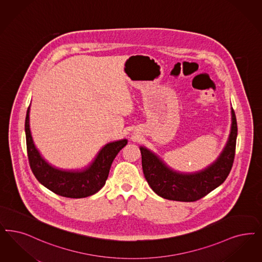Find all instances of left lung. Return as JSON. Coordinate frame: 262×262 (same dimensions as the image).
<instances>
[{
	"mask_svg": "<svg viewBox=\"0 0 262 262\" xmlns=\"http://www.w3.org/2000/svg\"><path fill=\"white\" fill-rule=\"evenodd\" d=\"M231 121L230 134L223 152L215 162L199 171H176L164 163L160 156L140 146L143 173L151 189L163 199L191 202L204 198L222 185L234 161L237 122L233 108H231Z\"/></svg>",
	"mask_w": 262,
	"mask_h": 262,
	"instance_id": "8db88e82",
	"label": "left lung"
}]
</instances>
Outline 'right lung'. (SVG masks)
Returning a JSON list of instances; mask_svg holds the SVG:
<instances>
[{
  "label": "right lung",
  "mask_w": 262,
  "mask_h": 262,
  "mask_svg": "<svg viewBox=\"0 0 262 262\" xmlns=\"http://www.w3.org/2000/svg\"><path fill=\"white\" fill-rule=\"evenodd\" d=\"M30 106L25 120L28 159L37 181L48 190L64 198L83 199L97 193L108 177L109 170L118 153L126 146V139L104 145L94 161L83 169L66 170L46 162L36 149L30 129Z\"/></svg>",
  "instance_id": "right-lung-1"
}]
</instances>
